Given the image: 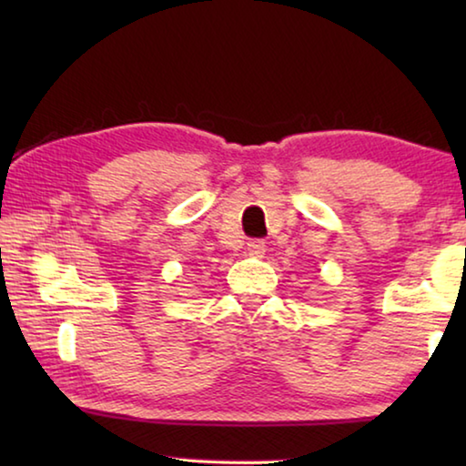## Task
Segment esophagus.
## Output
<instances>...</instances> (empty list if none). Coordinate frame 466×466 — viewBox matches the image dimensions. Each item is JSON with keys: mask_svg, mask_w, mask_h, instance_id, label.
<instances>
[{"mask_svg": "<svg viewBox=\"0 0 466 466\" xmlns=\"http://www.w3.org/2000/svg\"><path fill=\"white\" fill-rule=\"evenodd\" d=\"M247 250H248V255H252V257H263L265 255V242L261 238L248 240Z\"/></svg>", "mask_w": 466, "mask_h": 466, "instance_id": "obj_1", "label": "esophagus"}]
</instances>
